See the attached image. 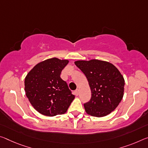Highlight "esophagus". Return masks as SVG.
Masks as SVG:
<instances>
[{"label":"esophagus","mask_w":148,"mask_h":148,"mask_svg":"<svg viewBox=\"0 0 148 148\" xmlns=\"http://www.w3.org/2000/svg\"><path fill=\"white\" fill-rule=\"evenodd\" d=\"M74 93V95H76V96H78V94H79V90H78V89H77V90H75Z\"/></svg>","instance_id":"obj_1"}]
</instances>
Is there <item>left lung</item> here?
Returning <instances> with one entry per match:
<instances>
[{"label": "left lung", "instance_id": "left-lung-1", "mask_svg": "<svg viewBox=\"0 0 148 148\" xmlns=\"http://www.w3.org/2000/svg\"><path fill=\"white\" fill-rule=\"evenodd\" d=\"M74 63L86 75L91 89V99L84 104L87 114L102 117L111 113L124 95L125 79L120 71L103 60H76Z\"/></svg>", "mask_w": 148, "mask_h": 148}]
</instances>
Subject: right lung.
Wrapping results in <instances>:
<instances>
[{
    "label": "right lung",
    "mask_w": 148,
    "mask_h": 148,
    "mask_svg": "<svg viewBox=\"0 0 148 148\" xmlns=\"http://www.w3.org/2000/svg\"><path fill=\"white\" fill-rule=\"evenodd\" d=\"M69 62L49 58L37 64L25 76V95L39 113L48 116L64 114L75 98L60 76Z\"/></svg>",
    "instance_id": "right-lung-1"
}]
</instances>
